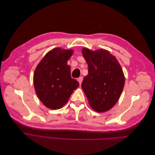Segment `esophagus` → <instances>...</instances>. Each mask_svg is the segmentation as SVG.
Masks as SVG:
<instances>
[{
    "label": "esophagus",
    "mask_w": 155,
    "mask_h": 155,
    "mask_svg": "<svg viewBox=\"0 0 155 155\" xmlns=\"http://www.w3.org/2000/svg\"><path fill=\"white\" fill-rule=\"evenodd\" d=\"M83 79V78L82 76H81V77H79V78H78V82H79V85H81Z\"/></svg>",
    "instance_id": "obj_1"
}]
</instances>
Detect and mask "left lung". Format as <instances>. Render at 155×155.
I'll return each mask as SVG.
<instances>
[{
    "instance_id": "8db88e82",
    "label": "left lung",
    "mask_w": 155,
    "mask_h": 155,
    "mask_svg": "<svg viewBox=\"0 0 155 155\" xmlns=\"http://www.w3.org/2000/svg\"><path fill=\"white\" fill-rule=\"evenodd\" d=\"M82 54L88 71L81 87L88 104L96 112L108 111L118 101L124 89L122 68L115 56L107 50L92 51L83 48Z\"/></svg>"
}]
</instances>
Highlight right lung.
I'll use <instances>...</instances> for the list:
<instances>
[{
  "label": "right lung",
  "mask_w": 155,
  "mask_h": 155,
  "mask_svg": "<svg viewBox=\"0 0 155 155\" xmlns=\"http://www.w3.org/2000/svg\"><path fill=\"white\" fill-rule=\"evenodd\" d=\"M73 52V50L55 48L44 56L35 70V92L43 104L50 109L62 108L79 85L71 78L67 64Z\"/></svg>",
  "instance_id": "1"
}]
</instances>
